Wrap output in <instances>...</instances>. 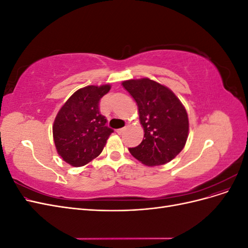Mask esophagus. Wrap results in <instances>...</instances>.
<instances>
[{"instance_id":"34e87169","label":"esophagus","mask_w":248,"mask_h":248,"mask_svg":"<svg viewBox=\"0 0 248 248\" xmlns=\"http://www.w3.org/2000/svg\"><path fill=\"white\" fill-rule=\"evenodd\" d=\"M125 131H126V128H120V129H117V133H118V134H123Z\"/></svg>"}]
</instances>
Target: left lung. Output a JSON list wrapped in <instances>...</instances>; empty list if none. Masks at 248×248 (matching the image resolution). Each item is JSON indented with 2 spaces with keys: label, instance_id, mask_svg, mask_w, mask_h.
<instances>
[{
  "label": "left lung",
  "instance_id": "left-lung-1",
  "mask_svg": "<svg viewBox=\"0 0 248 248\" xmlns=\"http://www.w3.org/2000/svg\"><path fill=\"white\" fill-rule=\"evenodd\" d=\"M122 86L137 102L144 139L131 155L148 167L162 166L182 151L189 132L187 111L168 87L148 78L128 79Z\"/></svg>",
  "mask_w": 248,
  "mask_h": 248
}]
</instances>
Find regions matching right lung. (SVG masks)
I'll return each mask as SVG.
<instances>
[{
    "label": "right lung",
    "mask_w": 248,
    "mask_h": 248,
    "mask_svg": "<svg viewBox=\"0 0 248 248\" xmlns=\"http://www.w3.org/2000/svg\"><path fill=\"white\" fill-rule=\"evenodd\" d=\"M110 85L78 89L60 108L52 125L58 154L72 167H82L98 156L114 130L100 115L99 101Z\"/></svg>",
    "instance_id": "add662e5"
}]
</instances>
